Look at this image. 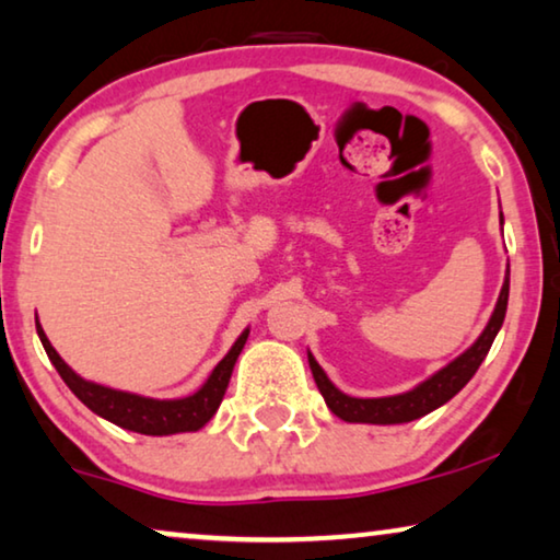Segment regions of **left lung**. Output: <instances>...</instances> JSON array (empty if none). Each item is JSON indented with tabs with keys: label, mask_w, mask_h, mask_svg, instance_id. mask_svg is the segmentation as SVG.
<instances>
[{
	"label": "left lung",
	"mask_w": 560,
	"mask_h": 560,
	"mask_svg": "<svg viewBox=\"0 0 560 560\" xmlns=\"http://www.w3.org/2000/svg\"><path fill=\"white\" fill-rule=\"evenodd\" d=\"M500 224H502V214H500ZM508 293H510V270L505 275V282H502L495 311H492L488 326H485L480 338H477L465 353L457 355V359L447 363L442 371H436L434 376L421 381V384L411 388V392H404L396 396H381V399H355V396H348L330 384L326 371H323L318 366V361L307 353V363H311L313 378L315 384H318L328 409L343 421H359V424H404V421H415L419 417L429 415V411L440 409L442 404H447L452 396L462 392V386H465L467 381L475 376V371L480 369V363L490 351L492 340L498 336L502 320H505Z\"/></svg>",
	"instance_id": "1"
}]
</instances>
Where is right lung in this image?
I'll return each mask as SVG.
<instances>
[{
  "mask_svg": "<svg viewBox=\"0 0 560 560\" xmlns=\"http://www.w3.org/2000/svg\"><path fill=\"white\" fill-rule=\"evenodd\" d=\"M37 336L43 340L52 366L58 369V374L62 376L65 384H68L70 392L75 394L88 409L95 411V415L103 419L113 421V424L131 429V432L166 436V434H179V432H197V429L205 427L207 421L217 415V409H220V404L224 399L226 384H230L234 363H237V355L247 343L249 328L234 340L230 353L217 363L212 374H209V378L205 381V386H201L197 394L186 396V399H149V396L128 394V392H118V388L93 384V381H85L83 376H78L75 371L60 359V353L55 351L50 340H47L39 320H37Z\"/></svg>",
  "mask_w": 560,
  "mask_h": 560,
  "instance_id": "1",
  "label": "right lung"
}]
</instances>
